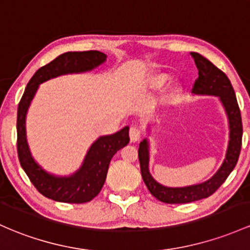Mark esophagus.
<instances>
[{
	"instance_id": "esophagus-1",
	"label": "esophagus",
	"mask_w": 250,
	"mask_h": 250,
	"mask_svg": "<svg viewBox=\"0 0 250 250\" xmlns=\"http://www.w3.org/2000/svg\"><path fill=\"white\" fill-rule=\"evenodd\" d=\"M129 138L131 142H138L139 140L141 139V130H140L138 127H135V125L130 127Z\"/></svg>"
}]
</instances>
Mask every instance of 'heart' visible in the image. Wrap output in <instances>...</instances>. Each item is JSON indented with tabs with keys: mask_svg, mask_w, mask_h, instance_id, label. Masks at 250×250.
Returning a JSON list of instances; mask_svg holds the SVG:
<instances>
[{
	"mask_svg": "<svg viewBox=\"0 0 250 250\" xmlns=\"http://www.w3.org/2000/svg\"><path fill=\"white\" fill-rule=\"evenodd\" d=\"M167 81H168V76L161 73V75H158L154 78V85L155 86H163Z\"/></svg>",
	"mask_w": 250,
	"mask_h": 250,
	"instance_id": "obj_1",
	"label": "heart"
}]
</instances>
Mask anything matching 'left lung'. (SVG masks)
Returning <instances> with one entry per match:
<instances>
[{"instance_id": "8db88e82", "label": "left lung", "mask_w": 250, "mask_h": 250, "mask_svg": "<svg viewBox=\"0 0 250 250\" xmlns=\"http://www.w3.org/2000/svg\"><path fill=\"white\" fill-rule=\"evenodd\" d=\"M196 66L198 68V78L196 79L192 89L194 95L217 96L226 110L229 122V144L226 159L212 177L207 182L185 188H167L159 184L149 173V144L148 140H142L139 146V160L141 167V175L147 188L158 201L167 204H184L208 198L213 192L218 190L232 169L236 166L242 146V119L238 108L236 95L232 85L226 73L216 67L210 60L196 52H191Z\"/></svg>"}]
</instances>
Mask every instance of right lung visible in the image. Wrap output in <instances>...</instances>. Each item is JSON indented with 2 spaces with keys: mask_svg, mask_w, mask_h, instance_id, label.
Here are the masks:
<instances>
[{
  "mask_svg": "<svg viewBox=\"0 0 250 250\" xmlns=\"http://www.w3.org/2000/svg\"><path fill=\"white\" fill-rule=\"evenodd\" d=\"M106 56L100 51L66 52L40 67L24 89L18 108V155L20 165L42 196L62 203L90 202L102 190L112 156L129 144V127L111 135L100 136L87 150L78 171L67 177L46 172L33 159L26 139V115L41 83L68 73H83L102 65Z\"/></svg>",
  "mask_w": 250,
  "mask_h": 250,
  "instance_id": "obj_1",
  "label": "right lung"
}]
</instances>
